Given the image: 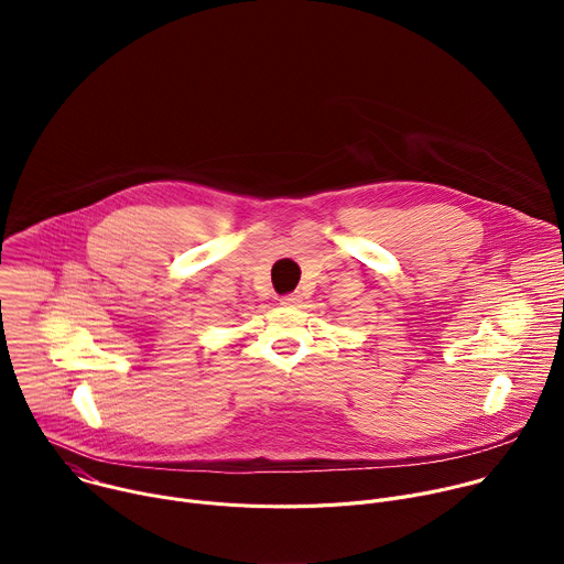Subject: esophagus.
I'll return each mask as SVG.
<instances>
[{"mask_svg":"<svg viewBox=\"0 0 564 564\" xmlns=\"http://www.w3.org/2000/svg\"><path fill=\"white\" fill-rule=\"evenodd\" d=\"M299 303V296L296 294H285V296H281V305H285V307H292V305H296Z\"/></svg>","mask_w":564,"mask_h":564,"instance_id":"1","label":"esophagus"}]
</instances>
